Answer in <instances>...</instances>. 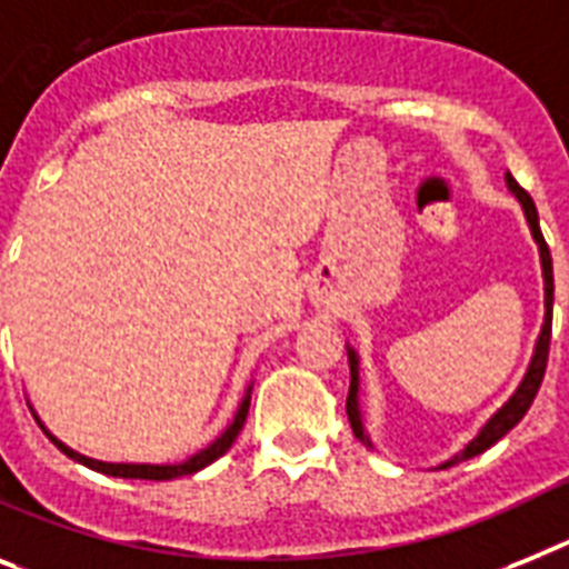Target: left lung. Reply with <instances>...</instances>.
Returning a JSON list of instances; mask_svg holds the SVG:
<instances>
[{
  "instance_id": "obj_1",
  "label": "left lung",
  "mask_w": 569,
  "mask_h": 569,
  "mask_svg": "<svg viewBox=\"0 0 569 569\" xmlns=\"http://www.w3.org/2000/svg\"><path fill=\"white\" fill-rule=\"evenodd\" d=\"M506 181H509V190H512V193L520 199V204H523V213H527V222H529V228H532V237H536L538 248H541L543 283H547V318H543L541 338H538L536 356H532V365H529L527 379L520 381V388L515 390L512 399H509V402H506L503 408H500L498 413H495V417L489 419V422H486V428H483V431H480V437L471 439L469 448H466V451H460V455H457L455 460H448L446 466H455V462H462V460H469V457L483 455L486 448H491V446H495V442H498L500 437H506V433L512 431L515 425H518L520 419L527 417V410L532 408V402H536L538 388H541L543 373H547V361H550L552 292H556V286H552V257H550V246H547V240H543V233H541V226H538V211H536V202H532V196H529L527 190L520 188V184L512 179V176H509V179H506ZM356 393H358V361H356V352H350V393H347V417H350L352 433H356V437L361 439V442H367L365 425H361V417H358Z\"/></svg>"
}]
</instances>
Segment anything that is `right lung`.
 Instances as JSON below:
<instances>
[{
    "label": "right lung",
    "instance_id": "1",
    "mask_svg": "<svg viewBox=\"0 0 569 569\" xmlns=\"http://www.w3.org/2000/svg\"><path fill=\"white\" fill-rule=\"evenodd\" d=\"M248 405H251V396H246L240 405V410H237V417H233V422L228 425V431L222 433V437L213 442V446H208L204 451H199L196 457H190V460L179 462V466H123V462H98V460H89V457L78 455V451H71V448H66L63 442H57L54 437H51L49 431V439L54 442L63 455H69L71 460L83 462V466H89V469L100 471V475H112V477H136V480H173V477H181V475H193V471L204 469V466H211L213 460H219V457L226 455L228 448L233 446V439L240 437L242 425H246V417H248ZM42 428V425H40Z\"/></svg>",
    "mask_w": 569,
    "mask_h": 569
}]
</instances>
